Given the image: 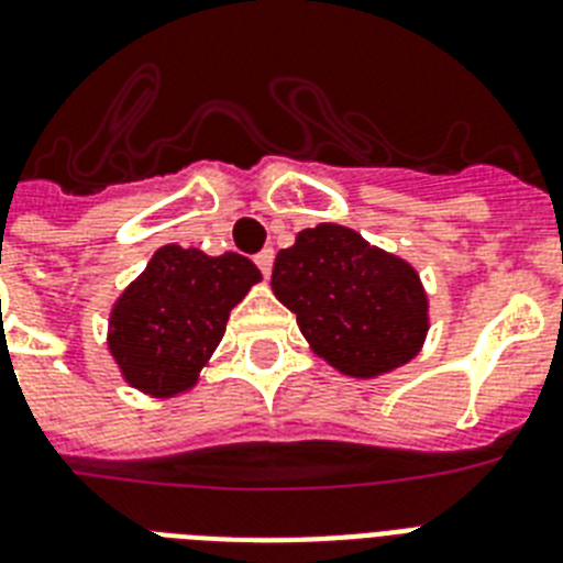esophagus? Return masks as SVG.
I'll list each match as a JSON object with an SVG mask.
<instances>
[{
  "mask_svg": "<svg viewBox=\"0 0 563 563\" xmlns=\"http://www.w3.org/2000/svg\"><path fill=\"white\" fill-rule=\"evenodd\" d=\"M254 263H257V268L263 272V277H268V274H272V266H274V249H263V252L254 257Z\"/></svg>",
  "mask_w": 563,
  "mask_h": 563,
  "instance_id": "1",
  "label": "esophagus"
}]
</instances>
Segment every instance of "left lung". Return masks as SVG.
Wrapping results in <instances>:
<instances>
[{
  "label": "left lung",
  "instance_id": "8db88e82",
  "mask_svg": "<svg viewBox=\"0 0 563 563\" xmlns=\"http://www.w3.org/2000/svg\"><path fill=\"white\" fill-rule=\"evenodd\" d=\"M272 289L309 346L343 375L377 377L423 346L429 300L406 260L346 225L320 223L274 260Z\"/></svg>",
  "mask_w": 563,
  "mask_h": 563
}]
</instances>
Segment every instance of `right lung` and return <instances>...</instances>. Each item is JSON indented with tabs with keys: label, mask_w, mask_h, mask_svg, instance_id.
Returning a JSON list of instances; mask_svg holds the SVG:
<instances>
[{
	"label": "right lung",
	"mask_w": 563,
	"mask_h": 563,
	"mask_svg": "<svg viewBox=\"0 0 563 563\" xmlns=\"http://www.w3.org/2000/svg\"><path fill=\"white\" fill-rule=\"evenodd\" d=\"M260 280L243 254L163 245L111 309L108 349L134 389L172 398L197 384L223 340L229 311Z\"/></svg>",
	"instance_id": "1"
}]
</instances>
